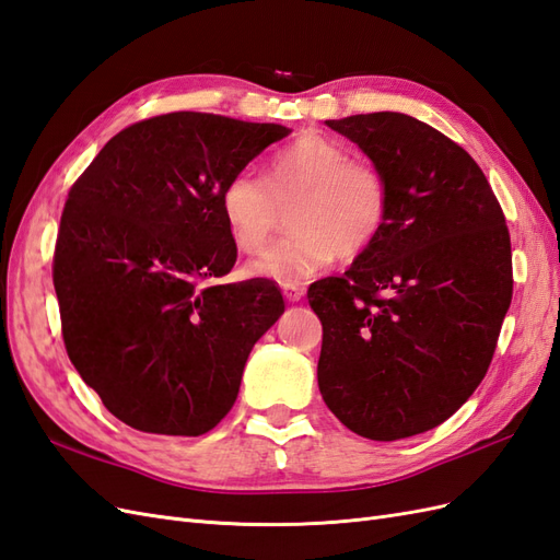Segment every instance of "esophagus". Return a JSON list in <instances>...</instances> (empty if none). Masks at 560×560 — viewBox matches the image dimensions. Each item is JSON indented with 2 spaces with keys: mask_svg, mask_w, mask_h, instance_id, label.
Wrapping results in <instances>:
<instances>
[{
  "mask_svg": "<svg viewBox=\"0 0 560 560\" xmlns=\"http://www.w3.org/2000/svg\"><path fill=\"white\" fill-rule=\"evenodd\" d=\"M282 294H284V299H287V301L296 303V301H301L303 290H301L299 284H282Z\"/></svg>",
  "mask_w": 560,
  "mask_h": 560,
  "instance_id": "esophagus-1",
  "label": "esophagus"
}]
</instances>
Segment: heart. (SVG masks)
Here are the masks:
<instances>
[{
    "label": "heart",
    "instance_id": "1",
    "mask_svg": "<svg viewBox=\"0 0 560 560\" xmlns=\"http://www.w3.org/2000/svg\"><path fill=\"white\" fill-rule=\"evenodd\" d=\"M292 233L270 245L249 276L294 284L327 268L336 254L358 257L381 233L387 217V184L374 163L322 135H303L270 156L268 182L245 167L219 194L224 222L241 252H259L278 224V202Z\"/></svg>",
    "mask_w": 560,
    "mask_h": 560
}]
</instances>
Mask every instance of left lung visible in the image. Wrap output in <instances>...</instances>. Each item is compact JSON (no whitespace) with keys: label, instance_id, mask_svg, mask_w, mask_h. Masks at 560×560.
Instances as JSON below:
<instances>
[{"label":"left lung","instance_id":"8db88e82","mask_svg":"<svg viewBox=\"0 0 560 560\" xmlns=\"http://www.w3.org/2000/svg\"><path fill=\"white\" fill-rule=\"evenodd\" d=\"M327 126L387 184L376 241L308 290L322 322L317 385L354 434L397 442L442 425L483 381L512 303V243L467 151L399 112Z\"/></svg>","mask_w":560,"mask_h":560}]
</instances>
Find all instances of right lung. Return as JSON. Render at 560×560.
Returning <instances> with one entry per match:
<instances>
[{"label": "right lung", "mask_w": 560, "mask_h": 560, "mask_svg": "<svg viewBox=\"0 0 560 560\" xmlns=\"http://www.w3.org/2000/svg\"><path fill=\"white\" fill-rule=\"evenodd\" d=\"M290 132L154 116L114 135L70 189L54 257L65 348L126 425L198 436L231 411L284 301L270 280L217 282L238 257L219 194Z\"/></svg>", "instance_id": "add662e5"}]
</instances>
